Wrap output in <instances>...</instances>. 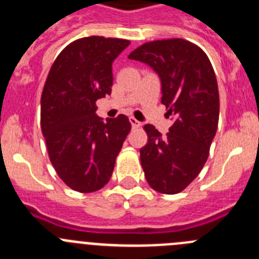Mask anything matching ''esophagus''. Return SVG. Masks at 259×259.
<instances>
[{
    "mask_svg": "<svg viewBox=\"0 0 259 259\" xmlns=\"http://www.w3.org/2000/svg\"><path fill=\"white\" fill-rule=\"evenodd\" d=\"M130 122H131L132 127H134V128H139L140 125H141V123H140L139 120H137L136 118H134V117H131V118H130Z\"/></svg>",
    "mask_w": 259,
    "mask_h": 259,
    "instance_id": "esophagus-1",
    "label": "esophagus"
}]
</instances>
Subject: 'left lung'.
Masks as SVG:
<instances>
[{"label": "left lung", "mask_w": 259, "mask_h": 259, "mask_svg": "<svg viewBox=\"0 0 259 259\" xmlns=\"http://www.w3.org/2000/svg\"><path fill=\"white\" fill-rule=\"evenodd\" d=\"M128 59L148 64L160 78L162 104L175 117L165 136L145 124L148 144L140 149L148 184L162 194H177L207 162L220 117L214 70L196 45L181 38L144 44Z\"/></svg>", "instance_id": "1"}]
</instances>
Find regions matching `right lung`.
Instances as JSON below:
<instances>
[{
    "mask_svg": "<svg viewBox=\"0 0 259 259\" xmlns=\"http://www.w3.org/2000/svg\"><path fill=\"white\" fill-rule=\"evenodd\" d=\"M130 45L99 35L80 38L59 54L41 97V128L50 160L70 189L92 193L109 182L131 131L123 114L105 120L96 101L111 94V64Z\"/></svg>",
    "mask_w": 259,
    "mask_h": 259,
    "instance_id": "add662e5",
    "label": "right lung"
}]
</instances>
